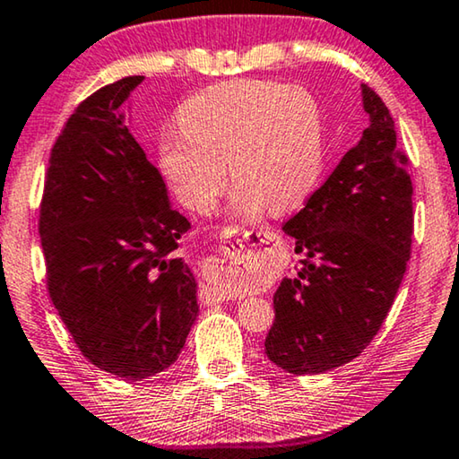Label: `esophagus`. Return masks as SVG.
I'll use <instances>...</instances> for the list:
<instances>
[{
  "instance_id": "esophagus-1",
  "label": "esophagus",
  "mask_w": 459,
  "mask_h": 459,
  "mask_svg": "<svg viewBox=\"0 0 459 459\" xmlns=\"http://www.w3.org/2000/svg\"><path fill=\"white\" fill-rule=\"evenodd\" d=\"M221 243L222 255L206 259V265H204L206 281L202 286V300L206 304L224 302V298L229 296L230 278L251 272L253 265L257 264V247L264 243V238L259 230H238L229 227L221 232Z\"/></svg>"
}]
</instances>
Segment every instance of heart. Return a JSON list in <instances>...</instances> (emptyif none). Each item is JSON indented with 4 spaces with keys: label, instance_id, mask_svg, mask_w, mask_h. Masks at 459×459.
<instances>
[{
    "label": "heart",
    "instance_id": "1",
    "mask_svg": "<svg viewBox=\"0 0 459 459\" xmlns=\"http://www.w3.org/2000/svg\"><path fill=\"white\" fill-rule=\"evenodd\" d=\"M235 212L281 214L308 198L323 163L316 101L298 87L237 79L195 93L179 133L163 136L161 169L194 212H210L227 186Z\"/></svg>",
    "mask_w": 459,
    "mask_h": 459
}]
</instances>
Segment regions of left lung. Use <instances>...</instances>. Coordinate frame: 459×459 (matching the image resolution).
<instances>
[{"instance_id": "1", "label": "left lung", "mask_w": 459, "mask_h": 459, "mask_svg": "<svg viewBox=\"0 0 459 459\" xmlns=\"http://www.w3.org/2000/svg\"><path fill=\"white\" fill-rule=\"evenodd\" d=\"M361 93V141L283 224L300 261L275 290L265 353L296 376L343 366L372 343L411 259L409 157L382 98L366 83Z\"/></svg>"}]
</instances>
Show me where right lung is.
Returning a JSON list of instances; mask_svg holds the SVG:
<instances>
[{
	"mask_svg": "<svg viewBox=\"0 0 459 459\" xmlns=\"http://www.w3.org/2000/svg\"><path fill=\"white\" fill-rule=\"evenodd\" d=\"M141 82L100 87L69 116L50 149L39 218L61 321L83 358L125 380L169 368L198 316L195 280L176 257L192 224L122 122Z\"/></svg>",
	"mask_w": 459,
	"mask_h": 459,
	"instance_id": "add662e5",
	"label": "right lung"
}]
</instances>
